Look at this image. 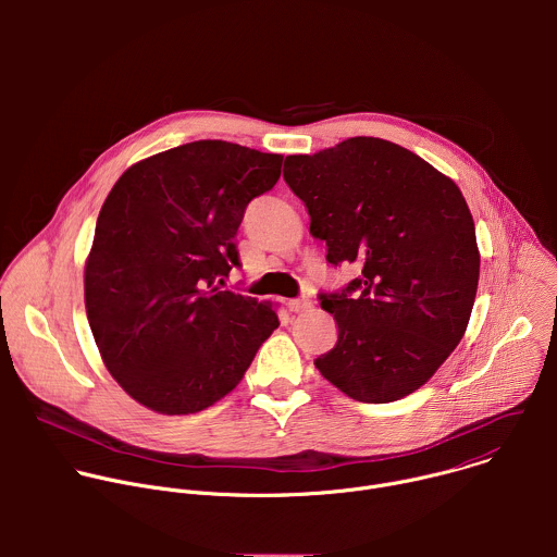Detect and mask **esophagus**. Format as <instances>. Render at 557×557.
I'll use <instances>...</instances> for the list:
<instances>
[{"label": "esophagus", "mask_w": 557, "mask_h": 557, "mask_svg": "<svg viewBox=\"0 0 557 557\" xmlns=\"http://www.w3.org/2000/svg\"><path fill=\"white\" fill-rule=\"evenodd\" d=\"M312 306V301L308 297H299V299H288V310L290 312H304Z\"/></svg>", "instance_id": "34e87169"}]
</instances>
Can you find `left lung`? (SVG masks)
<instances>
[{
	"label": "left lung",
	"mask_w": 557,
	"mask_h": 557,
	"mask_svg": "<svg viewBox=\"0 0 557 557\" xmlns=\"http://www.w3.org/2000/svg\"><path fill=\"white\" fill-rule=\"evenodd\" d=\"M284 181L326 260L361 269L342 293L320 295L339 335L317 370L355 401L404 399L458 346L479 288L481 253L460 189L414 151L372 136L286 156Z\"/></svg>",
	"instance_id": "8db88e82"
}]
</instances>
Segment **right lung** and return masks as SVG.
I'll use <instances>...</instances> for the list:
<instances>
[{"mask_svg":"<svg viewBox=\"0 0 557 557\" xmlns=\"http://www.w3.org/2000/svg\"><path fill=\"white\" fill-rule=\"evenodd\" d=\"M282 161L196 140L134 163L108 194L86 260V312L106 368L140 406L170 417L207 410L280 326L271 301L215 280L240 267L237 226Z\"/></svg>","mask_w":557,"mask_h":557,"instance_id":"add662e5","label":"right lung"}]
</instances>
